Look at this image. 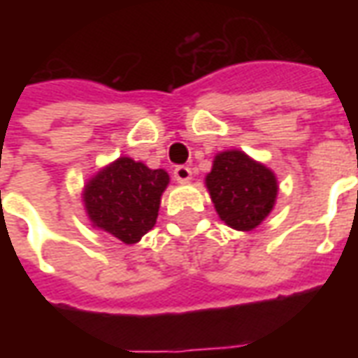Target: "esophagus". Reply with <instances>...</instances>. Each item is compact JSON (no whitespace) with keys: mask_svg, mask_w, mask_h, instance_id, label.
Listing matches in <instances>:
<instances>
[{"mask_svg":"<svg viewBox=\"0 0 358 358\" xmlns=\"http://www.w3.org/2000/svg\"><path fill=\"white\" fill-rule=\"evenodd\" d=\"M174 180L180 184H187L192 180V171L187 166H176L174 169Z\"/></svg>","mask_w":358,"mask_h":358,"instance_id":"34e87169","label":"esophagus"}]
</instances>
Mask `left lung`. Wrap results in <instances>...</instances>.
<instances>
[{
  "label": "left lung",
  "mask_w": 358,
  "mask_h": 358,
  "mask_svg": "<svg viewBox=\"0 0 358 358\" xmlns=\"http://www.w3.org/2000/svg\"><path fill=\"white\" fill-rule=\"evenodd\" d=\"M205 186L220 220L240 232L255 230L276 205V174L240 149L215 155Z\"/></svg>",
  "instance_id": "left-lung-1"
}]
</instances>
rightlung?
<instances>
[{"label":"right lung","instance_id":"right-lung-1","mask_svg":"<svg viewBox=\"0 0 358 358\" xmlns=\"http://www.w3.org/2000/svg\"><path fill=\"white\" fill-rule=\"evenodd\" d=\"M169 182L171 176L163 169L118 157L86 182L84 209L94 228L134 245L155 226Z\"/></svg>","mask_w":358,"mask_h":358}]
</instances>
